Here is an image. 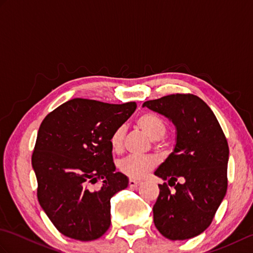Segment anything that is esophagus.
I'll list each match as a JSON object with an SVG mask.
<instances>
[{"label":"esophagus","mask_w":253,"mask_h":253,"mask_svg":"<svg viewBox=\"0 0 253 253\" xmlns=\"http://www.w3.org/2000/svg\"><path fill=\"white\" fill-rule=\"evenodd\" d=\"M128 184H129V187L130 188H132V189H137V188L141 185V181H138V180H133V179H129V182H128Z\"/></svg>","instance_id":"obj_1"}]
</instances>
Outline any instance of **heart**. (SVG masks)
Segmentation results:
<instances>
[{
  "label": "heart",
  "instance_id": "b5f03b06",
  "mask_svg": "<svg viewBox=\"0 0 253 253\" xmlns=\"http://www.w3.org/2000/svg\"><path fill=\"white\" fill-rule=\"evenodd\" d=\"M139 128L147 133L152 140H159L166 133V125L163 120L153 113H144L137 120ZM124 127H118L112 132L110 137L111 148L114 151H120L123 147ZM157 165V160L153 157H139V155H128L120 162V170L131 179H141Z\"/></svg>",
  "mask_w": 253,
  "mask_h": 253
}]
</instances>
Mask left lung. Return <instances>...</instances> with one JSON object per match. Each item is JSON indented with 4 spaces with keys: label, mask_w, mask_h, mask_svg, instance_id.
<instances>
[{
    "label": "left lung",
    "mask_w": 253,
    "mask_h": 253,
    "mask_svg": "<svg viewBox=\"0 0 253 253\" xmlns=\"http://www.w3.org/2000/svg\"><path fill=\"white\" fill-rule=\"evenodd\" d=\"M142 106L168 117L176 144L154 171L163 180L153 206L155 227L170 240L200 235L212 223L227 190L228 143L208 104L193 94H170ZM178 179L184 182L179 184ZM174 186L171 193L168 186Z\"/></svg>",
    "instance_id": "obj_1"
}]
</instances>
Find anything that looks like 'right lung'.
<instances>
[{
    "label": "right lung",
    "instance_id": "right-lung-1",
    "mask_svg": "<svg viewBox=\"0 0 253 253\" xmlns=\"http://www.w3.org/2000/svg\"><path fill=\"white\" fill-rule=\"evenodd\" d=\"M135 102L110 104L76 98L42 121L31 163L41 208L66 237L90 241L111 225V198L128 186L115 171L110 137L136 110ZM99 180L98 190L89 186Z\"/></svg>",
    "mask_w": 253,
    "mask_h": 253
}]
</instances>
